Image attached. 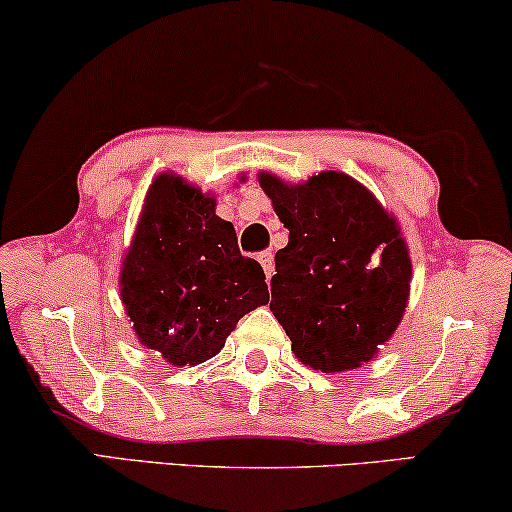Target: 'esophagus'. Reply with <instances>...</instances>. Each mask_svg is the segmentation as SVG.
Masks as SVG:
<instances>
[{"label": "esophagus", "instance_id": "1", "mask_svg": "<svg viewBox=\"0 0 512 512\" xmlns=\"http://www.w3.org/2000/svg\"><path fill=\"white\" fill-rule=\"evenodd\" d=\"M258 263L263 265V272L265 277H272V272H275V256H272V251H263V254H258Z\"/></svg>", "mask_w": 512, "mask_h": 512}]
</instances>
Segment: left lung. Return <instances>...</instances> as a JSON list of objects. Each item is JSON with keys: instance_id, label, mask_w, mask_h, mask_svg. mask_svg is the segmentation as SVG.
<instances>
[{"instance_id": "left-lung-1", "label": "left lung", "mask_w": 512, "mask_h": 512, "mask_svg": "<svg viewBox=\"0 0 512 512\" xmlns=\"http://www.w3.org/2000/svg\"><path fill=\"white\" fill-rule=\"evenodd\" d=\"M258 184L289 228L270 279V310L300 363L345 373L373 361L401 324L412 261L396 216L345 172L307 181L258 172Z\"/></svg>"}]
</instances>
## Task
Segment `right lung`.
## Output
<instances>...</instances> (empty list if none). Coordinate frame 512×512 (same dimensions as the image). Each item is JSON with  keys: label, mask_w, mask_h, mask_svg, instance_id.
Instances as JSON below:
<instances>
[{"label": "right lung", "mask_w": 512, "mask_h": 512, "mask_svg": "<svg viewBox=\"0 0 512 512\" xmlns=\"http://www.w3.org/2000/svg\"><path fill=\"white\" fill-rule=\"evenodd\" d=\"M118 291L139 345L177 368L219 354L237 321L270 300L263 268L240 254L214 195L174 172L146 191Z\"/></svg>", "instance_id": "obj_1"}]
</instances>
